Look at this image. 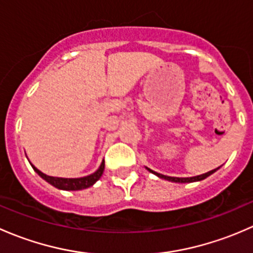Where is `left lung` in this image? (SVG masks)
<instances>
[{
  "label": "left lung",
  "mask_w": 253,
  "mask_h": 253,
  "mask_svg": "<svg viewBox=\"0 0 253 253\" xmlns=\"http://www.w3.org/2000/svg\"><path fill=\"white\" fill-rule=\"evenodd\" d=\"M148 169V168H147ZM219 168H216V169L211 170V171H208L206 172V174L203 175H198V176H193V177H171V176H165V175H162V174H158V172L153 171V170L148 169L150 172H153V174H155L157 176H159L160 178H165V180H169V181H172V182H181V183H185V182H195V181H201V180H205L206 177H208L209 175H211L213 172H215L216 170H218Z\"/></svg>",
  "instance_id": "obj_1"
}]
</instances>
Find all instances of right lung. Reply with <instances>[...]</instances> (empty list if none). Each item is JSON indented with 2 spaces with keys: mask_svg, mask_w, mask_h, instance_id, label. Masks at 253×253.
Listing matches in <instances>:
<instances>
[{
  "mask_svg": "<svg viewBox=\"0 0 253 253\" xmlns=\"http://www.w3.org/2000/svg\"><path fill=\"white\" fill-rule=\"evenodd\" d=\"M33 169L38 172V175L42 176L45 181H47L48 183H51L52 186H55L56 188H60V190H66V191H78L83 190V188H88L90 186H93L99 178L101 177L104 172V168H105V162L101 163L100 168L96 170L94 174L85 176V177H79V178H62V177H52V176H47L42 174L40 170H38L34 165H32Z\"/></svg>",
  "mask_w": 253,
  "mask_h": 253,
  "instance_id": "1",
  "label": "right lung"
}]
</instances>
